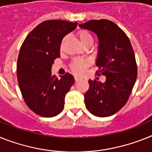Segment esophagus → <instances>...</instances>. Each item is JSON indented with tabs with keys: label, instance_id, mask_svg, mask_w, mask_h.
Here are the masks:
<instances>
[{
	"label": "esophagus",
	"instance_id": "esophagus-1",
	"mask_svg": "<svg viewBox=\"0 0 152 152\" xmlns=\"http://www.w3.org/2000/svg\"><path fill=\"white\" fill-rule=\"evenodd\" d=\"M74 79H75V81H76V82H77V81H79V80H82V78H80V77H79V76H75V77H74Z\"/></svg>",
	"mask_w": 152,
	"mask_h": 152
}]
</instances>
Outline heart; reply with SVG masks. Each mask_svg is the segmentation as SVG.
<instances>
[{"label": "heart", "mask_w": 152, "mask_h": 152, "mask_svg": "<svg viewBox=\"0 0 152 152\" xmlns=\"http://www.w3.org/2000/svg\"><path fill=\"white\" fill-rule=\"evenodd\" d=\"M76 35L78 37L79 40L83 45H85L86 43L89 42L93 41V37L87 30L85 29H81L79 30L76 33ZM66 41V38L62 40L61 42V46H62L63 43ZM90 65V61L88 58H75L72 61L71 64H70V68L72 69L74 73L77 74V75H81L84 72L88 66Z\"/></svg>", "instance_id": "obj_1"}]
</instances>
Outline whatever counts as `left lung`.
I'll return each mask as SVG.
<instances>
[{"mask_svg": "<svg viewBox=\"0 0 152 152\" xmlns=\"http://www.w3.org/2000/svg\"><path fill=\"white\" fill-rule=\"evenodd\" d=\"M96 34L100 42L96 73L106 76L105 83L88 81L84 95L87 110L96 117L111 116L125 105L137 79L134 52L128 37L113 21L91 20L80 25Z\"/></svg>", "mask_w": 152, "mask_h": 152, "instance_id": "8db88e82", "label": "left lung"}]
</instances>
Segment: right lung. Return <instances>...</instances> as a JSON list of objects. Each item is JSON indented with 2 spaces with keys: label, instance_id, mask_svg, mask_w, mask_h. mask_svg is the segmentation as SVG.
I'll list each match as a JSON object with an SVG mask.
<instances>
[{
  "label": "right lung",
  "instance_id": "right-lung-1",
  "mask_svg": "<svg viewBox=\"0 0 152 152\" xmlns=\"http://www.w3.org/2000/svg\"><path fill=\"white\" fill-rule=\"evenodd\" d=\"M76 26L77 22L63 20L43 21L21 45L17 62L18 86L27 106L41 117H55L64 109L73 76L66 72L58 79L51 70L55 59L60 57L62 39Z\"/></svg>",
  "mask_w": 152,
  "mask_h": 152
}]
</instances>
